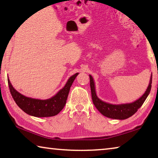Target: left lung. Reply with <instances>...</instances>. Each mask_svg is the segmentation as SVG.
<instances>
[{"instance_id": "8db88e82", "label": "left lung", "mask_w": 158, "mask_h": 158, "mask_svg": "<svg viewBox=\"0 0 158 158\" xmlns=\"http://www.w3.org/2000/svg\"><path fill=\"white\" fill-rule=\"evenodd\" d=\"M90 77V85L91 90V96L93 102L100 113L106 117L110 118L113 119L124 120L127 118L132 116L139 109L146 100V99L149 95L151 89L152 84V74L150 79L148 86L147 88L146 92L141 97L137 100L132 103L123 104V105H111L102 101L98 98L95 93L94 81L91 75Z\"/></svg>"}]
</instances>
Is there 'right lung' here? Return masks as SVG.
<instances>
[{
    "mask_svg": "<svg viewBox=\"0 0 158 158\" xmlns=\"http://www.w3.org/2000/svg\"><path fill=\"white\" fill-rule=\"evenodd\" d=\"M78 74L76 73L69 77L65 86L57 94L44 100L26 97L13 88L9 78L7 79V81L13 99L19 107L25 113L35 117H50L57 115L65 106L69 89Z\"/></svg>",
    "mask_w": 158,
    "mask_h": 158,
    "instance_id": "right-lung-1",
    "label": "right lung"
}]
</instances>
